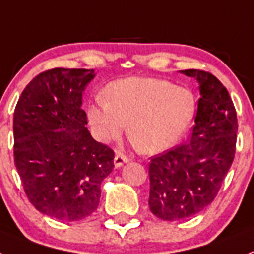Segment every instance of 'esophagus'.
I'll list each match as a JSON object with an SVG mask.
<instances>
[{"label":"esophagus","instance_id":"34e87169","mask_svg":"<svg viewBox=\"0 0 254 254\" xmlns=\"http://www.w3.org/2000/svg\"><path fill=\"white\" fill-rule=\"evenodd\" d=\"M127 161H129V157H127L125 155H123V153H116V155H115L114 163H115V167L116 168L123 167L124 164L127 163Z\"/></svg>","mask_w":254,"mask_h":254}]
</instances>
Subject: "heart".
Returning a JSON list of instances; mask_svg holds the SVG:
<instances>
[{
    "mask_svg": "<svg viewBox=\"0 0 254 254\" xmlns=\"http://www.w3.org/2000/svg\"><path fill=\"white\" fill-rule=\"evenodd\" d=\"M106 97L87 108L99 140L119 138L125 127L139 151L159 153L173 147L195 119L196 98L187 87L160 78L127 77L111 82Z\"/></svg>",
    "mask_w": 254,
    "mask_h": 254,
    "instance_id": "obj_1",
    "label": "heart"
}]
</instances>
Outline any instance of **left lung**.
Here are the masks:
<instances>
[{"mask_svg": "<svg viewBox=\"0 0 254 254\" xmlns=\"http://www.w3.org/2000/svg\"><path fill=\"white\" fill-rule=\"evenodd\" d=\"M199 82L195 125L187 143L151 157L150 210L164 221L196 216L212 203L231 167L238 119L229 91L212 73L181 71Z\"/></svg>", "mask_w": 254, "mask_h": 254, "instance_id": "1", "label": "left lung"}]
</instances>
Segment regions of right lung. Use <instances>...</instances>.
Returning <instances> with one entry per match:
<instances>
[{
  "instance_id": "1",
  "label": "right lung",
  "mask_w": 254,
  "mask_h": 254,
  "mask_svg": "<svg viewBox=\"0 0 254 254\" xmlns=\"http://www.w3.org/2000/svg\"><path fill=\"white\" fill-rule=\"evenodd\" d=\"M93 69L54 68L37 74L14 111V161L36 209L61 221H80L97 210L102 181L115 152L86 127L82 91Z\"/></svg>"
}]
</instances>
